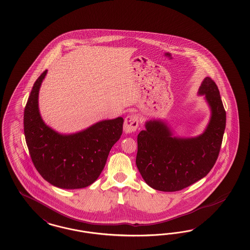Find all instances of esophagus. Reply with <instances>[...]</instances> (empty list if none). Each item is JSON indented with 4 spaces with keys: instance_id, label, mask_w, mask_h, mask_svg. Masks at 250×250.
<instances>
[{
    "instance_id": "1",
    "label": "esophagus",
    "mask_w": 250,
    "mask_h": 250,
    "mask_svg": "<svg viewBox=\"0 0 250 250\" xmlns=\"http://www.w3.org/2000/svg\"><path fill=\"white\" fill-rule=\"evenodd\" d=\"M138 126V116L136 114L128 115L124 123V131L126 134H130L134 131H136Z\"/></svg>"
}]
</instances>
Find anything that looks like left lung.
Instances as JSON below:
<instances>
[{"instance_id": "8db88e82", "label": "left lung", "mask_w": 250, "mask_h": 250, "mask_svg": "<svg viewBox=\"0 0 250 250\" xmlns=\"http://www.w3.org/2000/svg\"><path fill=\"white\" fill-rule=\"evenodd\" d=\"M199 95H204L211 117L203 134L194 137L174 135L163 120L146 122L137 136L136 167L146 183L161 191H177L203 179L218 158L227 114L218 87L206 77Z\"/></svg>"}]
</instances>
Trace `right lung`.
Returning <instances> with one entry per match:
<instances>
[{
    "label": "right lung",
    "instance_id": "1",
    "mask_svg": "<svg viewBox=\"0 0 250 250\" xmlns=\"http://www.w3.org/2000/svg\"><path fill=\"white\" fill-rule=\"evenodd\" d=\"M47 70L33 86L23 114L31 159L45 181L61 189L85 188L98 179L111 148L121 137L123 117L98 122L73 134H61L45 124L38 94Z\"/></svg>",
    "mask_w": 250,
    "mask_h": 250
}]
</instances>
